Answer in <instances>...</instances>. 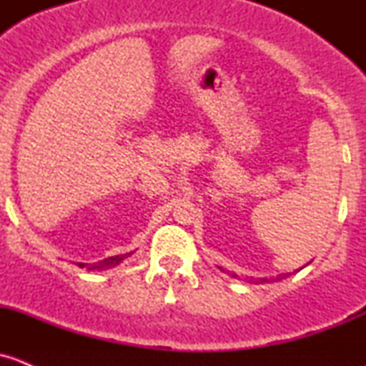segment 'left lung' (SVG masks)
Instances as JSON below:
<instances>
[{"mask_svg":"<svg viewBox=\"0 0 366 366\" xmlns=\"http://www.w3.org/2000/svg\"><path fill=\"white\" fill-rule=\"evenodd\" d=\"M232 276H234V278H235V276H237V274H232ZM258 282H267V280H262L260 278V280H258Z\"/></svg>","mask_w":366,"mask_h":366,"instance_id":"1","label":"left lung"}]
</instances>
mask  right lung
I'll return each instance as SVG.
<instances>
[{
  "mask_svg": "<svg viewBox=\"0 0 366 366\" xmlns=\"http://www.w3.org/2000/svg\"><path fill=\"white\" fill-rule=\"evenodd\" d=\"M125 257H127V254H117V257H108V258H104V260L99 262V264L90 265V269H104V267H112V265L120 264V262L124 260ZM84 265H88V264H81V262H79V267H84Z\"/></svg>",
  "mask_w": 366,
  "mask_h": 366,
  "instance_id": "obj_1",
  "label": "right lung"
}]
</instances>
